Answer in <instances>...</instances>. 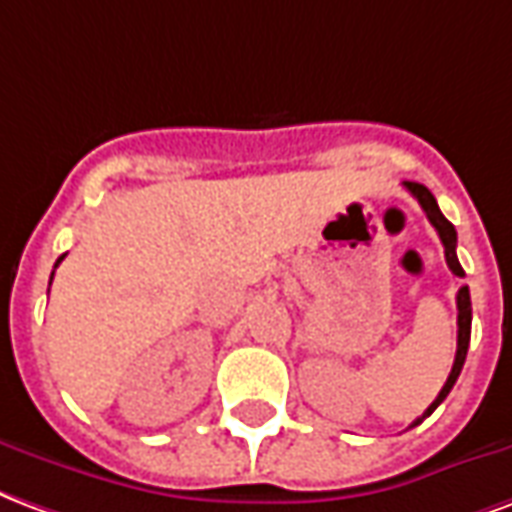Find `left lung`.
Listing matches in <instances>:
<instances>
[{
    "label": "left lung",
    "instance_id": "obj_1",
    "mask_svg": "<svg viewBox=\"0 0 512 512\" xmlns=\"http://www.w3.org/2000/svg\"><path fill=\"white\" fill-rule=\"evenodd\" d=\"M404 188L412 193L414 199L420 201V207L425 210V215H428V220H431V226H434L436 234H439V240H442V245H445L447 267L453 270L455 278H464V270H461L458 256H455V242H458V237H455V226L445 218V215H442V210H439V204H436L434 199V193L425 188V185H420V182H404ZM455 305H458V349H455L453 371H450V376H447L445 387H442L439 395H436L434 404L428 406V409L423 412V417H417L412 425L423 423L425 417L445 401L447 393L453 390L455 379H458V374H461V368H464L466 349H469V335H472V300H469V286H461V289H458V294H455Z\"/></svg>",
    "mask_w": 512,
    "mask_h": 512
}]
</instances>
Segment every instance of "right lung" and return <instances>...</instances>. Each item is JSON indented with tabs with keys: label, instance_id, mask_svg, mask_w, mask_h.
<instances>
[{
	"label": "right lung",
	"instance_id": "obj_1",
	"mask_svg": "<svg viewBox=\"0 0 512 512\" xmlns=\"http://www.w3.org/2000/svg\"><path fill=\"white\" fill-rule=\"evenodd\" d=\"M62 259H65V256H59V259H57V264H54V267H59V261H62ZM51 278H54V272H51Z\"/></svg>",
	"mask_w": 512,
	"mask_h": 512
}]
</instances>
